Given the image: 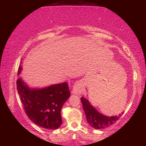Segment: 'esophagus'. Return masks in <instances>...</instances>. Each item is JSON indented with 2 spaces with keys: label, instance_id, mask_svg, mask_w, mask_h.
<instances>
[{
  "label": "esophagus",
  "instance_id": "obj_1",
  "mask_svg": "<svg viewBox=\"0 0 146 146\" xmlns=\"http://www.w3.org/2000/svg\"><path fill=\"white\" fill-rule=\"evenodd\" d=\"M82 84L80 82H76L75 85L73 86V90H72V93L73 94H76V95H79L82 93Z\"/></svg>",
  "mask_w": 146,
  "mask_h": 146
}]
</instances>
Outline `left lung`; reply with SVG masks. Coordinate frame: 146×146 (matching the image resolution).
Listing matches in <instances>:
<instances>
[{
	"mask_svg": "<svg viewBox=\"0 0 146 146\" xmlns=\"http://www.w3.org/2000/svg\"><path fill=\"white\" fill-rule=\"evenodd\" d=\"M81 102L82 104L88 122L91 127L95 129H100L110 127L119 119V117L121 116V114H119L118 116L108 117L101 114L86 98L83 97H81ZM122 113V114H123Z\"/></svg>",
	"mask_w": 146,
	"mask_h": 146,
	"instance_id": "8db88e82",
	"label": "left lung"
}]
</instances>
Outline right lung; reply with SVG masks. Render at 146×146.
<instances>
[{
	"label": "right lung",
	"instance_id": "1",
	"mask_svg": "<svg viewBox=\"0 0 146 146\" xmlns=\"http://www.w3.org/2000/svg\"><path fill=\"white\" fill-rule=\"evenodd\" d=\"M21 70L20 66L18 75ZM17 87L25 112L32 122L48 129H56L60 126L61 109L71 94L67 82L40 89L31 88L19 78Z\"/></svg>",
	"mask_w": 146,
	"mask_h": 146
}]
</instances>
